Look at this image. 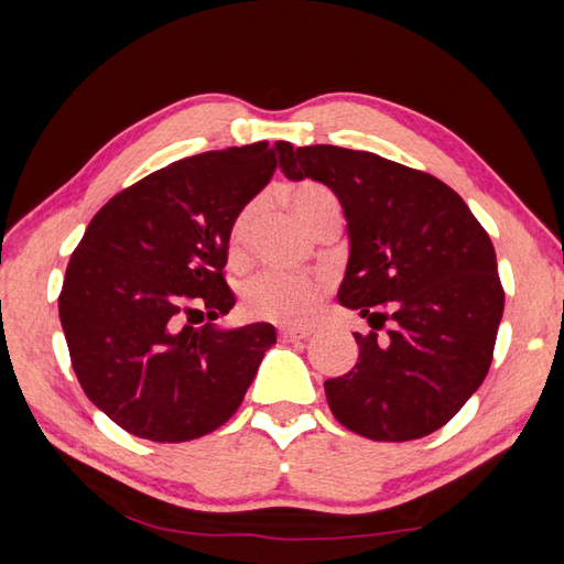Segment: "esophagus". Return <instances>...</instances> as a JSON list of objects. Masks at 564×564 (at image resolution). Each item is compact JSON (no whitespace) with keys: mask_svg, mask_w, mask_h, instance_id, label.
<instances>
[{"mask_svg":"<svg viewBox=\"0 0 564 564\" xmlns=\"http://www.w3.org/2000/svg\"><path fill=\"white\" fill-rule=\"evenodd\" d=\"M313 334V327H281L279 337L285 341H297V339H307Z\"/></svg>","mask_w":564,"mask_h":564,"instance_id":"34e87169","label":"esophagus"}]
</instances>
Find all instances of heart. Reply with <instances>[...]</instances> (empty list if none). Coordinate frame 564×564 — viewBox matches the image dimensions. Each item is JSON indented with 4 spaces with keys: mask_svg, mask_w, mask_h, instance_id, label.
Masks as SVG:
<instances>
[{
    "mask_svg": "<svg viewBox=\"0 0 564 564\" xmlns=\"http://www.w3.org/2000/svg\"><path fill=\"white\" fill-rule=\"evenodd\" d=\"M289 203L293 213L310 230H317L322 223L341 218L339 198L334 191L319 182H297L289 188ZM257 206L251 203L237 215L232 225V247L239 249L249 235L251 220H254ZM329 281L325 275H303V273H281L263 271L251 275L242 289L245 310L257 319L283 322V325H303L317 313L322 295L327 293Z\"/></svg>",
    "mask_w": 564,
    "mask_h": 564,
    "instance_id": "heart-1",
    "label": "heart"
}]
</instances>
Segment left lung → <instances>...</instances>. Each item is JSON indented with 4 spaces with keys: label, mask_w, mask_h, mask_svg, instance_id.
Returning <instances> with one entry per match:
<instances>
[{
    "label": "left lung",
    "mask_w": 564,
    "mask_h": 564,
    "mask_svg": "<svg viewBox=\"0 0 564 564\" xmlns=\"http://www.w3.org/2000/svg\"><path fill=\"white\" fill-rule=\"evenodd\" d=\"M283 174L325 184L349 230L339 303L368 319L356 366L325 382L337 422L373 441L434 434L482 386L505 291L492 239L441 178L334 145L279 150ZM391 322L386 340L377 332Z\"/></svg>",
    "instance_id": "left-lung-1"
}]
</instances>
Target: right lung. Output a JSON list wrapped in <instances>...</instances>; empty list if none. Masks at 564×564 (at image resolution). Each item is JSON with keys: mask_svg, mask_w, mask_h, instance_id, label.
<instances>
[{"mask_svg": "<svg viewBox=\"0 0 564 564\" xmlns=\"http://www.w3.org/2000/svg\"><path fill=\"white\" fill-rule=\"evenodd\" d=\"M283 145L213 150L152 172L106 203L72 251L57 297L72 368L128 434L158 443L210 434L275 344L269 322L220 329L191 317L203 315L198 305L208 319L232 310L223 275L232 225L271 182Z\"/></svg>", "mask_w": 564, "mask_h": 564, "instance_id": "obj_1", "label": "right lung"}]
</instances>
